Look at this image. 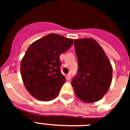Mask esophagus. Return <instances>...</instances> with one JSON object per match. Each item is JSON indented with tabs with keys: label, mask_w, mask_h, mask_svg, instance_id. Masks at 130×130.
Instances as JSON below:
<instances>
[{
	"label": "esophagus",
	"mask_w": 130,
	"mask_h": 130,
	"mask_svg": "<svg viewBox=\"0 0 130 130\" xmlns=\"http://www.w3.org/2000/svg\"><path fill=\"white\" fill-rule=\"evenodd\" d=\"M71 75L70 73H69V74H67V80H70L71 79Z\"/></svg>",
	"instance_id": "1"
}]
</instances>
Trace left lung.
I'll use <instances>...</instances> for the list:
<instances>
[{"mask_svg": "<svg viewBox=\"0 0 130 130\" xmlns=\"http://www.w3.org/2000/svg\"><path fill=\"white\" fill-rule=\"evenodd\" d=\"M78 60L77 75L71 82L76 96L84 103L100 101L108 92L113 76L111 62L95 40H74Z\"/></svg>", "mask_w": 130, "mask_h": 130, "instance_id": "left-lung-1", "label": "left lung"}]
</instances>
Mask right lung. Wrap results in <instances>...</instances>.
Masks as SVG:
<instances>
[{
    "label": "right lung",
    "mask_w": 130,
    "mask_h": 130,
    "mask_svg": "<svg viewBox=\"0 0 130 130\" xmlns=\"http://www.w3.org/2000/svg\"><path fill=\"white\" fill-rule=\"evenodd\" d=\"M71 38L50 34L34 42L21 61V75L28 92L37 100L49 101L66 82L59 56L73 45Z\"/></svg>",
    "instance_id": "add662e5"
}]
</instances>
